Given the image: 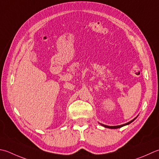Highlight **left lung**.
Instances as JSON below:
<instances>
[{"label": "left lung", "instance_id": "left-lung-1", "mask_svg": "<svg viewBox=\"0 0 159 159\" xmlns=\"http://www.w3.org/2000/svg\"><path fill=\"white\" fill-rule=\"evenodd\" d=\"M137 117V116H136ZM136 118H134V119L133 120H132L131 121H129V122H128V123H125V124H123V125H116V126H108V125H103V124H101V125H102L103 127H106V128H110V129H117V128H120V127H123V126H125V125H129V124H130L132 122H133L134 120L136 119Z\"/></svg>", "mask_w": 159, "mask_h": 159}]
</instances>
